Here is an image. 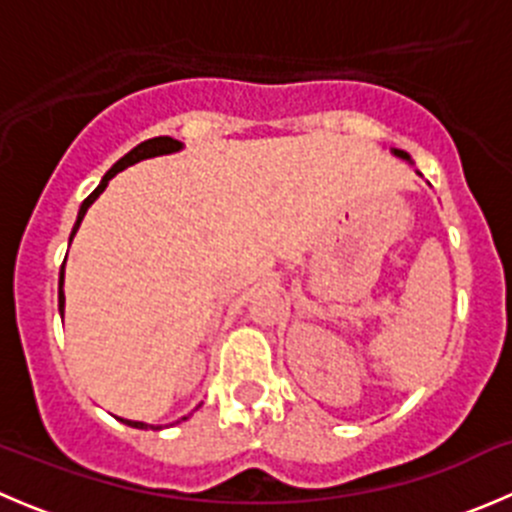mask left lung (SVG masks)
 I'll use <instances>...</instances> for the list:
<instances>
[{"label":"left lung","instance_id":"1","mask_svg":"<svg viewBox=\"0 0 512 512\" xmlns=\"http://www.w3.org/2000/svg\"><path fill=\"white\" fill-rule=\"evenodd\" d=\"M391 153H394L396 158H404V160H409V163H414V160H411V156L406 151H399V148H391ZM416 173H418V170H416ZM418 175H421V173H418Z\"/></svg>","mask_w":512,"mask_h":512}]
</instances>
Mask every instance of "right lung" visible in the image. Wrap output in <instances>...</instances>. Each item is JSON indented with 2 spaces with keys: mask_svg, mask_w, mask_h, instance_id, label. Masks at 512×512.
I'll return each mask as SVG.
<instances>
[{
  "mask_svg": "<svg viewBox=\"0 0 512 512\" xmlns=\"http://www.w3.org/2000/svg\"><path fill=\"white\" fill-rule=\"evenodd\" d=\"M180 148H183V143L180 141H175V138H170V136H158V138H148V141H143V143H138L136 148H133V151H128L126 156H123L121 160H118L116 165H113L111 170H108L106 175H103L101 178V183H98V188L94 190V193L89 195V198L84 200V203H81V208H79V215H76V223H74V230H71V237H69V245H71V240H74V235L76 232H79V225H81V220H84V215H86V210L91 208V205L96 203V198L98 195L103 193V190H106V185H108V180L113 178V175L116 173H121V170H126L128 165H133V163H138V160H146V158H156V156H170V153H178ZM64 267H66V260H64V265H61V272H59V314H64V302H66V297H64ZM118 418V416H116ZM185 418L188 416H183L180 418V421H185ZM118 421H123L126 423V426H131V428H153V431H160V428L163 426H153V423H143V421H128V418H118ZM178 423V421H175Z\"/></svg>",
  "mask_w": 512,
  "mask_h": 512,
  "instance_id": "1",
  "label": "right lung"
}]
</instances>
